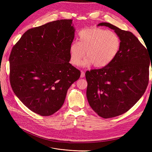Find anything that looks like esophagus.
Here are the masks:
<instances>
[{
	"instance_id": "esophagus-1",
	"label": "esophagus",
	"mask_w": 152,
	"mask_h": 152,
	"mask_svg": "<svg viewBox=\"0 0 152 152\" xmlns=\"http://www.w3.org/2000/svg\"><path fill=\"white\" fill-rule=\"evenodd\" d=\"M85 77V73L84 72H81V74H80V77L83 78Z\"/></svg>"
}]
</instances>
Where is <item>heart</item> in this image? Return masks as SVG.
<instances>
[{"label":"heart","instance_id":"heart-1","mask_svg":"<svg viewBox=\"0 0 152 152\" xmlns=\"http://www.w3.org/2000/svg\"><path fill=\"white\" fill-rule=\"evenodd\" d=\"M78 40V43L72 42L69 49L70 62L75 66L80 65L86 52L84 66L93 64L96 68H103L116 58L121 45L115 32L99 28L81 30Z\"/></svg>","mask_w":152,"mask_h":152}]
</instances>
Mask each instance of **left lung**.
I'll return each instance as SVG.
<instances>
[{"instance_id":"8db88e82","label":"left lung","mask_w":152,"mask_h":152,"mask_svg":"<svg viewBox=\"0 0 152 152\" xmlns=\"http://www.w3.org/2000/svg\"><path fill=\"white\" fill-rule=\"evenodd\" d=\"M98 26L113 30L121 42L118 55L108 65L86 72L90 107L99 116L108 118L126 113L142 97L148 86L151 59L131 32L109 23Z\"/></svg>"}]
</instances>
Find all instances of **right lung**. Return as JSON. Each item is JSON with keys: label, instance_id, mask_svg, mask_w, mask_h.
I'll use <instances>...</instances> for the list:
<instances>
[{"label": "right lung", "instance_id": "1", "mask_svg": "<svg viewBox=\"0 0 152 152\" xmlns=\"http://www.w3.org/2000/svg\"><path fill=\"white\" fill-rule=\"evenodd\" d=\"M75 35L72 20H60L27 30L10 56V83L26 107L42 116L63 106L67 91L80 72L70 61Z\"/></svg>", "mask_w": 152, "mask_h": 152}]
</instances>
